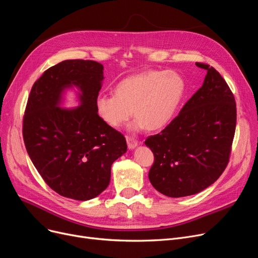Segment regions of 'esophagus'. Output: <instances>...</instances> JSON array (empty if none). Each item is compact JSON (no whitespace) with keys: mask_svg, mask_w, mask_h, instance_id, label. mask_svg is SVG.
Instances as JSON below:
<instances>
[{"mask_svg":"<svg viewBox=\"0 0 258 258\" xmlns=\"http://www.w3.org/2000/svg\"><path fill=\"white\" fill-rule=\"evenodd\" d=\"M126 142H127V147H128L130 150L135 149L137 145H138V141L137 140H135V139L132 138V137H128V136H126Z\"/></svg>","mask_w":258,"mask_h":258,"instance_id":"esophagus-1","label":"esophagus"}]
</instances>
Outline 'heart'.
I'll use <instances>...</instances> for the list:
<instances>
[{
	"label": "heart",
	"instance_id": "obj_1",
	"mask_svg": "<svg viewBox=\"0 0 258 258\" xmlns=\"http://www.w3.org/2000/svg\"><path fill=\"white\" fill-rule=\"evenodd\" d=\"M185 93L183 78L173 71H144L131 75L114 87V95H99L97 114L109 127L118 128L130 119H136L130 128L140 131L147 126L157 131L173 119Z\"/></svg>",
	"mask_w": 258,
	"mask_h": 258
}]
</instances>
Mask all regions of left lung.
<instances>
[{"mask_svg": "<svg viewBox=\"0 0 258 258\" xmlns=\"http://www.w3.org/2000/svg\"><path fill=\"white\" fill-rule=\"evenodd\" d=\"M205 81L163 131L145 140L155 157L152 185L169 197L197 194L214 183L229 162L236 103L220 74L208 64Z\"/></svg>", "mask_w": 258, "mask_h": 258, "instance_id": "1", "label": "left lung"}]
</instances>
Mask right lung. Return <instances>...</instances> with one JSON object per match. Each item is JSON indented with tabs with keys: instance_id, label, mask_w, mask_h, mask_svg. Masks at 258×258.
Instances as JSON below:
<instances>
[{
	"instance_id": "add662e5",
	"label": "right lung",
	"mask_w": 258,
	"mask_h": 258,
	"mask_svg": "<svg viewBox=\"0 0 258 258\" xmlns=\"http://www.w3.org/2000/svg\"><path fill=\"white\" fill-rule=\"evenodd\" d=\"M103 65L65 60L44 72L33 84L23 118V139L30 159L50 188L75 200L101 194L110 167L127 150L124 136L107 126L95 101L102 87ZM80 89L81 105H59L64 89Z\"/></svg>"
}]
</instances>
